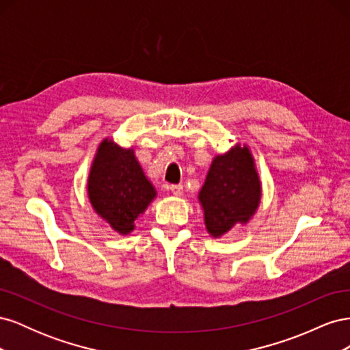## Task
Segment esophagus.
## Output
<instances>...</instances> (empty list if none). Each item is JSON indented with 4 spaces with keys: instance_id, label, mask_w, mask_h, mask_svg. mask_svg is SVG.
I'll use <instances>...</instances> for the list:
<instances>
[{
    "instance_id": "esophagus-1",
    "label": "esophagus",
    "mask_w": 350,
    "mask_h": 350,
    "mask_svg": "<svg viewBox=\"0 0 350 350\" xmlns=\"http://www.w3.org/2000/svg\"><path fill=\"white\" fill-rule=\"evenodd\" d=\"M169 191H171L176 197L183 196V185H171L169 187Z\"/></svg>"
}]
</instances>
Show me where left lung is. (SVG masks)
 I'll use <instances>...</instances> for the list:
<instances>
[{"label": "left lung", "mask_w": 350, "mask_h": 350, "mask_svg": "<svg viewBox=\"0 0 350 350\" xmlns=\"http://www.w3.org/2000/svg\"><path fill=\"white\" fill-rule=\"evenodd\" d=\"M261 181L248 144L237 143L211 161L198 193L204 225L211 238H221L237 225H247L261 203Z\"/></svg>", "instance_id": "obj_1"}]
</instances>
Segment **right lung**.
I'll use <instances>...</instances> for the list:
<instances>
[{"instance_id":"obj_1","label":"right lung","mask_w":350,"mask_h":350,"mask_svg":"<svg viewBox=\"0 0 350 350\" xmlns=\"http://www.w3.org/2000/svg\"><path fill=\"white\" fill-rule=\"evenodd\" d=\"M88 197L92 208L120 235H129L157 197L133 147H121L103 139L92 161L88 176Z\"/></svg>"}]
</instances>
